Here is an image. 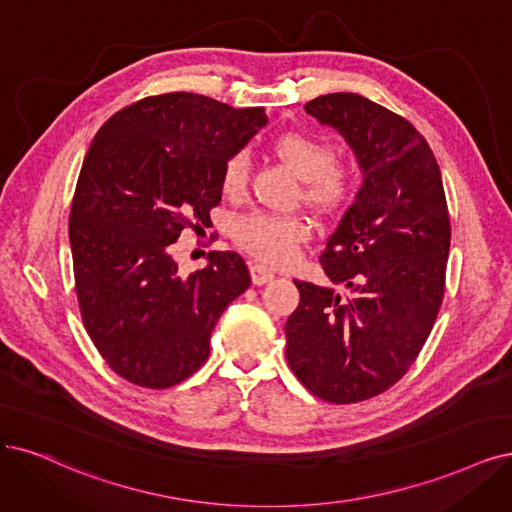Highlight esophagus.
<instances>
[{
    "label": "esophagus",
    "mask_w": 512,
    "mask_h": 512,
    "mask_svg": "<svg viewBox=\"0 0 512 512\" xmlns=\"http://www.w3.org/2000/svg\"><path fill=\"white\" fill-rule=\"evenodd\" d=\"M251 278H253L255 285H266V282L274 280V272L259 266V263H255V266H251Z\"/></svg>",
    "instance_id": "obj_1"
}]
</instances>
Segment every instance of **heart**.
Wrapping results in <instances>:
<instances>
[{
    "mask_svg": "<svg viewBox=\"0 0 512 512\" xmlns=\"http://www.w3.org/2000/svg\"><path fill=\"white\" fill-rule=\"evenodd\" d=\"M274 151L297 177L306 179V200L318 211H335L354 194V170L335 162V149L323 137L299 130L282 132L274 141ZM246 173L249 160L244 154L227 158L221 168V192L227 198L240 196L246 187ZM310 234V221L304 217L272 213L246 215L234 230L240 246L270 266L291 263Z\"/></svg>",
    "mask_w": 512,
    "mask_h": 512,
    "instance_id": "obj_1",
    "label": "heart"
}]
</instances>
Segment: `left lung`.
<instances>
[{
	"label": "left lung",
	"instance_id": "8db88e82",
	"mask_svg": "<svg viewBox=\"0 0 512 512\" xmlns=\"http://www.w3.org/2000/svg\"><path fill=\"white\" fill-rule=\"evenodd\" d=\"M306 111L346 139L363 185L320 255L348 293L295 280L287 361L318 399L348 405L394 386L418 358L441 310L451 225L437 158L413 124L354 92Z\"/></svg>",
	"mask_w": 512,
	"mask_h": 512
}]
</instances>
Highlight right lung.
Masks as SVG:
<instances>
[{"mask_svg": "<svg viewBox=\"0 0 512 512\" xmlns=\"http://www.w3.org/2000/svg\"><path fill=\"white\" fill-rule=\"evenodd\" d=\"M266 122L261 107L166 92L113 113L92 139L69 215L75 293L92 344L130 384L160 390L196 373L219 316L249 289L238 253L211 251L183 276L173 242L211 221L225 160Z\"/></svg>", "mask_w": 512, "mask_h": 512, "instance_id": "add662e5", "label": "right lung"}]
</instances>
